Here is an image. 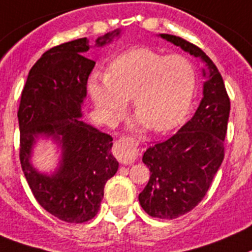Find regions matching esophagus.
Masks as SVG:
<instances>
[{"instance_id":"obj_1","label":"esophagus","mask_w":252,"mask_h":252,"mask_svg":"<svg viewBox=\"0 0 252 252\" xmlns=\"http://www.w3.org/2000/svg\"><path fill=\"white\" fill-rule=\"evenodd\" d=\"M114 155L125 165H130L138 157V141L132 138H121L114 143Z\"/></svg>"}]
</instances>
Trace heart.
Listing matches in <instances>:
<instances>
[{
  "instance_id": "1",
  "label": "heart",
  "mask_w": 252,
  "mask_h": 252,
  "mask_svg": "<svg viewBox=\"0 0 252 252\" xmlns=\"http://www.w3.org/2000/svg\"><path fill=\"white\" fill-rule=\"evenodd\" d=\"M196 89V70L180 54L128 50L113 60L105 76L90 80V94L107 118H117L131 100L139 124L156 132L182 124Z\"/></svg>"
}]
</instances>
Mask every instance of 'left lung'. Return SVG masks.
<instances>
[{
    "mask_svg": "<svg viewBox=\"0 0 252 252\" xmlns=\"http://www.w3.org/2000/svg\"><path fill=\"white\" fill-rule=\"evenodd\" d=\"M161 37L199 58L207 68L194 116L171 138L149 145L143 156L151 178L139 194L141 207L153 218L176 219L202 201L223 162L230 100L223 77L202 50L172 34Z\"/></svg>",
    "mask_w": 252,
    "mask_h": 252,
    "instance_id": "left-lung-1",
    "label": "left lung"
}]
</instances>
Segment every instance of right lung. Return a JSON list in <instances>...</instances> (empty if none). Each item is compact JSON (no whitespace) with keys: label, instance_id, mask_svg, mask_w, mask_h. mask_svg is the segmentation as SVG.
<instances>
[{"label":"right lung","instance_id":"1","mask_svg":"<svg viewBox=\"0 0 252 252\" xmlns=\"http://www.w3.org/2000/svg\"><path fill=\"white\" fill-rule=\"evenodd\" d=\"M120 29L104 34V46ZM89 39L78 38L47 50L31 68L18 111L20 163L37 202L65 223H85L96 215L104 186L117 172L111 153L112 136L81 121V104L95 62L85 58ZM39 134L62 147V161L53 176H45L29 159Z\"/></svg>","mask_w":252,"mask_h":252}]
</instances>
